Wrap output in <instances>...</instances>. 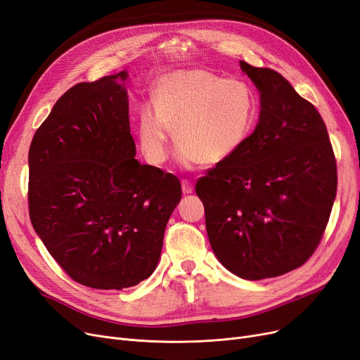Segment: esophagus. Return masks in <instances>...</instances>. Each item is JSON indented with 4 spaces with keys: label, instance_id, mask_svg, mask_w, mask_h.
Instances as JSON below:
<instances>
[{
    "label": "esophagus",
    "instance_id": "obj_1",
    "mask_svg": "<svg viewBox=\"0 0 360 360\" xmlns=\"http://www.w3.org/2000/svg\"><path fill=\"white\" fill-rule=\"evenodd\" d=\"M181 185H182V193H184V194L193 193V182H191V181L182 179V181H181Z\"/></svg>",
    "mask_w": 360,
    "mask_h": 360
}]
</instances>
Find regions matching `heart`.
<instances>
[{"label": "heart", "mask_w": 360, "mask_h": 360, "mask_svg": "<svg viewBox=\"0 0 360 360\" xmlns=\"http://www.w3.org/2000/svg\"><path fill=\"white\" fill-rule=\"evenodd\" d=\"M151 96L153 105L143 103L138 114V138L154 166L167 162L172 130L182 166L222 163L246 143L259 115L258 93L249 82L202 68L160 77Z\"/></svg>", "instance_id": "b5f03b06"}]
</instances>
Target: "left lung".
Instances as JSON below:
<instances>
[{
    "instance_id": "left-lung-1",
    "label": "left lung",
    "mask_w": 360,
    "mask_h": 360,
    "mask_svg": "<svg viewBox=\"0 0 360 360\" xmlns=\"http://www.w3.org/2000/svg\"><path fill=\"white\" fill-rule=\"evenodd\" d=\"M261 93L259 123L195 193L212 249L246 281L301 267L321 243L337 194V162L322 115L271 68L240 60Z\"/></svg>"
}]
</instances>
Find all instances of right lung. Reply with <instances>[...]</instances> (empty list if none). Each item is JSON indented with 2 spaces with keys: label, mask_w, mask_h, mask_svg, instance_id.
<instances>
[{
  "label": "right lung",
  "mask_w": 360,
  "mask_h": 360,
  "mask_svg": "<svg viewBox=\"0 0 360 360\" xmlns=\"http://www.w3.org/2000/svg\"><path fill=\"white\" fill-rule=\"evenodd\" d=\"M127 72L79 83L58 99L32 138V227L72 281L123 289L148 278L179 179L141 165L130 133Z\"/></svg>",
  "instance_id": "1"
}]
</instances>
